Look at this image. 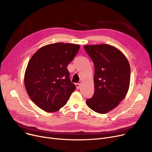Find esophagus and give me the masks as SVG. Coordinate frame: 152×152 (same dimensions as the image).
Returning a JSON list of instances; mask_svg holds the SVG:
<instances>
[{"label":"esophagus","mask_w":152,"mask_h":152,"mask_svg":"<svg viewBox=\"0 0 152 152\" xmlns=\"http://www.w3.org/2000/svg\"><path fill=\"white\" fill-rule=\"evenodd\" d=\"M76 88H77V89H80L81 84H79V83H76Z\"/></svg>","instance_id":"esophagus-1"}]
</instances>
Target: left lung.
Returning <instances> with one entry per match:
<instances>
[{"mask_svg": "<svg viewBox=\"0 0 152 152\" xmlns=\"http://www.w3.org/2000/svg\"><path fill=\"white\" fill-rule=\"evenodd\" d=\"M84 48L95 67L94 94L86 100L87 105L105 114L116 107L128 91L129 63L120 50L110 45H87Z\"/></svg>", "mask_w": 152, "mask_h": 152, "instance_id": "8db88e82", "label": "left lung"}]
</instances>
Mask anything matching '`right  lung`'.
Listing matches in <instances>:
<instances>
[{"instance_id":"right-lung-1","label":"right lung","mask_w":152,"mask_h":152,"mask_svg":"<svg viewBox=\"0 0 152 152\" xmlns=\"http://www.w3.org/2000/svg\"><path fill=\"white\" fill-rule=\"evenodd\" d=\"M79 48L74 44H51L41 47L31 58L25 86L31 100L46 112L63 107L76 89L66 67Z\"/></svg>"}]
</instances>
